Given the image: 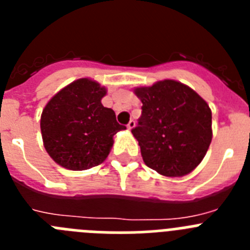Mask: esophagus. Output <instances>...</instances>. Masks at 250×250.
<instances>
[{
    "instance_id": "34e87169",
    "label": "esophagus",
    "mask_w": 250,
    "mask_h": 250,
    "mask_svg": "<svg viewBox=\"0 0 250 250\" xmlns=\"http://www.w3.org/2000/svg\"><path fill=\"white\" fill-rule=\"evenodd\" d=\"M134 127H135V121L130 120L129 124H127V129L131 130V129H134Z\"/></svg>"
}]
</instances>
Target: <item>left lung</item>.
<instances>
[{
  "mask_svg": "<svg viewBox=\"0 0 250 250\" xmlns=\"http://www.w3.org/2000/svg\"><path fill=\"white\" fill-rule=\"evenodd\" d=\"M135 94L143 106L131 132L145 164L165 176L193 171L211 143L209 105L189 86L174 80L138 87Z\"/></svg>",
  "mask_w": 250,
  "mask_h": 250,
  "instance_id": "8db88e82",
  "label": "left lung"
}]
</instances>
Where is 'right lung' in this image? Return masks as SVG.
<instances>
[{
  "instance_id": "right-lung-1",
  "label": "right lung",
  "mask_w": 250,
  "mask_h": 250,
  "mask_svg": "<svg viewBox=\"0 0 250 250\" xmlns=\"http://www.w3.org/2000/svg\"><path fill=\"white\" fill-rule=\"evenodd\" d=\"M105 87L80 79L63 87L47 103L41 115V134L48 155L70 170L101 164L112 146V138L126 129L116 121L114 110L101 99Z\"/></svg>"
}]
</instances>
